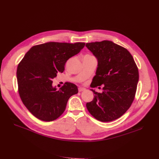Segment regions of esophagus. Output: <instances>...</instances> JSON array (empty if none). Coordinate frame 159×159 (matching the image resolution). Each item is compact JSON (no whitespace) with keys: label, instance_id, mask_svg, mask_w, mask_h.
Returning <instances> with one entry per match:
<instances>
[{"label":"esophagus","instance_id":"esophagus-1","mask_svg":"<svg viewBox=\"0 0 159 159\" xmlns=\"http://www.w3.org/2000/svg\"><path fill=\"white\" fill-rule=\"evenodd\" d=\"M85 90H86V89L84 88H82V87H79V92H82V91H85Z\"/></svg>","mask_w":159,"mask_h":159}]
</instances>
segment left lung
Wrapping results in <instances>:
<instances>
[{
    "label": "left lung",
    "mask_w": 159,
    "mask_h": 159,
    "mask_svg": "<svg viewBox=\"0 0 159 159\" xmlns=\"http://www.w3.org/2000/svg\"><path fill=\"white\" fill-rule=\"evenodd\" d=\"M86 47L98 60L96 75L90 86L103 84L102 93L91 89L94 97L86 103V107L97 120H115L126 112L134 100L138 68L130 53L111 41L88 43Z\"/></svg>",
    "instance_id": "obj_1"
}]
</instances>
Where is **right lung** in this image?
<instances>
[{"label":"right lung","mask_w":159,"mask_h":159,"mask_svg":"<svg viewBox=\"0 0 159 159\" xmlns=\"http://www.w3.org/2000/svg\"><path fill=\"white\" fill-rule=\"evenodd\" d=\"M85 43L48 42L33 46L18 65L16 77L21 100L38 119L52 121L64 112L68 99L78 93L75 84L66 82L59 90L52 79L65 70V63Z\"/></svg>","instance_id":"right-lung-1"}]
</instances>
